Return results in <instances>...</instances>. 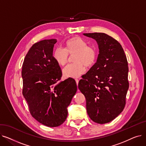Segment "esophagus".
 <instances>
[{
    "label": "esophagus",
    "mask_w": 146,
    "mask_h": 146,
    "mask_svg": "<svg viewBox=\"0 0 146 146\" xmlns=\"http://www.w3.org/2000/svg\"><path fill=\"white\" fill-rule=\"evenodd\" d=\"M75 80H76V84H77V85H78V84H79V79H75Z\"/></svg>",
    "instance_id": "1"
}]
</instances>
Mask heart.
Listing matches in <instances>:
<instances>
[{
    "instance_id": "b5f03b06",
    "label": "heart",
    "mask_w": 146,
    "mask_h": 146,
    "mask_svg": "<svg viewBox=\"0 0 146 146\" xmlns=\"http://www.w3.org/2000/svg\"><path fill=\"white\" fill-rule=\"evenodd\" d=\"M66 48L57 47L53 52L54 59L60 66H65L69 55H73L74 63L68 65L63 70L66 78H78L85 73V66L92 67L96 61L98 52L92 46L88 45L86 40L79 36L69 38L65 42Z\"/></svg>"
}]
</instances>
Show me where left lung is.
Wrapping results in <instances>:
<instances>
[{
    "label": "left lung",
    "instance_id": "1",
    "mask_svg": "<svg viewBox=\"0 0 146 146\" xmlns=\"http://www.w3.org/2000/svg\"><path fill=\"white\" fill-rule=\"evenodd\" d=\"M83 35L96 41L99 54L78 88L85 96L90 118L98 124L108 123L119 115L126 104L128 61L121 45L112 36L98 33Z\"/></svg>",
    "mask_w": 146,
    "mask_h": 146
}]
</instances>
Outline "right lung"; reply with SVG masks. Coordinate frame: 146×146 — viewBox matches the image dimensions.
Listing matches in <instances>:
<instances>
[{
    "instance_id": "obj_1",
    "label": "right lung",
    "mask_w": 146,
    "mask_h": 146,
    "mask_svg": "<svg viewBox=\"0 0 146 146\" xmlns=\"http://www.w3.org/2000/svg\"><path fill=\"white\" fill-rule=\"evenodd\" d=\"M56 39L34 44L24 58L22 68V94L29 112L41 124L60 126L67 117L68 106L77 91L72 78L61 80V68L54 59Z\"/></svg>"
}]
</instances>
